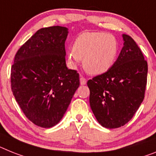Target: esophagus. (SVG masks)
Wrapping results in <instances>:
<instances>
[{
  "instance_id": "esophagus-1",
  "label": "esophagus",
  "mask_w": 156,
  "mask_h": 156,
  "mask_svg": "<svg viewBox=\"0 0 156 156\" xmlns=\"http://www.w3.org/2000/svg\"><path fill=\"white\" fill-rule=\"evenodd\" d=\"M86 79L84 78V77H81L80 78V84L82 85V86H84V85L86 84Z\"/></svg>"
}]
</instances>
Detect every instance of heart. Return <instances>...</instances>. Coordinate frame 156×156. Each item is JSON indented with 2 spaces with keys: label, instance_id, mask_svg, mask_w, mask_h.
Masks as SVG:
<instances>
[{
  "label": "heart",
  "instance_id": "b5f03b06",
  "mask_svg": "<svg viewBox=\"0 0 156 156\" xmlns=\"http://www.w3.org/2000/svg\"><path fill=\"white\" fill-rule=\"evenodd\" d=\"M119 51L118 42L110 34L86 31L75 39L73 50L67 52V60L74 66L83 58V67L92 75H100L115 64Z\"/></svg>",
  "mask_w": 156,
  "mask_h": 156
}]
</instances>
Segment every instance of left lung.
Segmentation results:
<instances>
[{
    "label": "left lung",
    "instance_id": "8db88e82",
    "mask_svg": "<svg viewBox=\"0 0 156 156\" xmlns=\"http://www.w3.org/2000/svg\"><path fill=\"white\" fill-rule=\"evenodd\" d=\"M122 38L124 46L112 67L87 82L90 108L106 129L127 124L144 98L147 63L133 38L125 34Z\"/></svg>",
    "mask_w": 156,
    "mask_h": 156
}]
</instances>
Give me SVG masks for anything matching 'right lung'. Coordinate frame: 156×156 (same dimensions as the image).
Returning a JSON list of instances; mask_svg holds the SVG:
<instances>
[{
	"mask_svg": "<svg viewBox=\"0 0 156 156\" xmlns=\"http://www.w3.org/2000/svg\"><path fill=\"white\" fill-rule=\"evenodd\" d=\"M68 28L38 30L15 56L11 69L12 91L28 120L51 128L63 117L79 86V74L66 65Z\"/></svg>",
	"mask_w": 156,
	"mask_h": 156,
	"instance_id": "1",
	"label": "right lung"
}]
</instances>
